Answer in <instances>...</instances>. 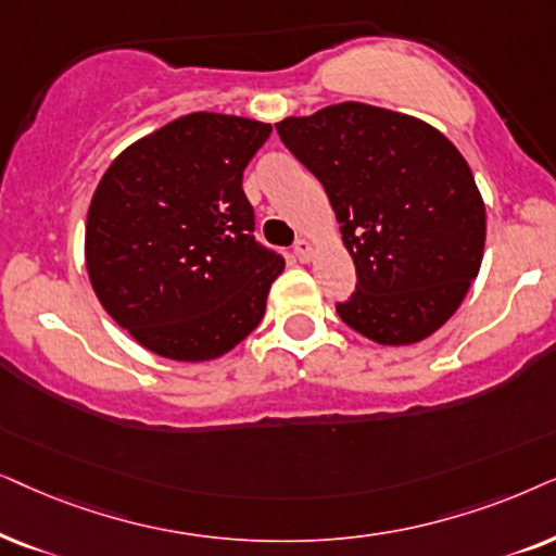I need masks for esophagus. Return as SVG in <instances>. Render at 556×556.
I'll list each match as a JSON object with an SVG mask.
<instances>
[{
  "instance_id": "obj_1",
  "label": "esophagus",
  "mask_w": 556,
  "mask_h": 556,
  "mask_svg": "<svg viewBox=\"0 0 556 556\" xmlns=\"http://www.w3.org/2000/svg\"><path fill=\"white\" fill-rule=\"evenodd\" d=\"M294 256H298L300 262H309V258H313V243L307 239H300L294 243Z\"/></svg>"
}]
</instances>
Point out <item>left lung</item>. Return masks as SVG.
Here are the masks:
<instances>
[{
  "instance_id": "obj_1",
  "label": "left lung",
  "mask_w": 556,
  "mask_h": 556,
  "mask_svg": "<svg viewBox=\"0 0 556 556\" xmlns=\"http://www.w3.org/2000/svg\"><path fill=\"white\" fill-rule=\"evenodd\" d=\"M277 135L323 182L353 256L340 320L381 345L432 336L483 262L485 205L463 154L419 118L355 101L285 118Z\"/></svg>"
}]
</instances>
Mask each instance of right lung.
<instances>
[{"label":"right lung","instance_id":"obj_1","mask_svg":"<svg viewBox=\"0 0 556 556\" xmlns=\"http://www.w3.org/2000/svg\"><path fill=\"white\" fill-rule=\"evenodd\" d=\"M269 124L198 111L127 147L103 173L86 266L103 309L147 351L211 361L262 323L282 254L254 239L243 169Z\"/></svg>","mask_w":556,"mask_h":556}]
</instances>
